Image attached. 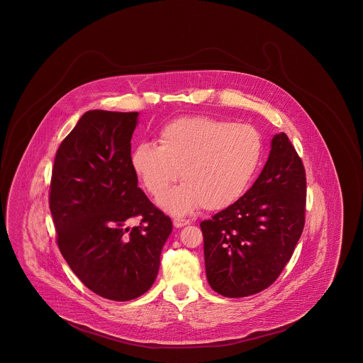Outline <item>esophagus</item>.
<instances>
[{
    "label": "esophagus",
    "mask_w": 363,
    "mask_h": 363,
    "mask_svg": "<svg viewBox=\"0 0 363 363\" xmlns=\"http://www.w3.org/2000/svg\"><path fill=\"white\" fill-rule=\"evenodd\" d=\"M189 224H190L189 220H183V218H174V220H173V225H174L176 228H182V227L189 225Z\"/></svg>",
    "instance_id": "1"
}]
</instances>
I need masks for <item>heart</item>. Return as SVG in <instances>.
I'll return each instance as SVG.
<instances>
[{
    "instance_id": "b5f03b06",
    "label": "heart",
    "mask_w": 363,
    "mask_h": 363,
    "mask_svg": "<svg viewBox=\"0 0 363 363\" xmlns=\"http://www.w3.org/2000/svg\"><path fill=\"white\" fill-rule=\"evenodd\" d=\"M264 155L261 133L250 124L210 117H183L167 124L158 146L140 143L131 153V168L142 186L162 196L160 206L186 216L201 206L225 209L247 190Z\"/></svg>"
}]
</instances>
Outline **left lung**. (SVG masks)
<instances>
[{
	"instance_id": "1",
	"label": "left lung",
	"mask_w": 363,
	"mask_h": 363,
	"mask_svg": "<svg viewBox=\"0 0 363 363\" xmlns=\"http://www.w3.org/2000/svg\"><path fill=\"white\" fill-rule=\"evenodd\" d=\"M306 173L284 133L273 135L252 187L201 223L209 286L227 298L264 291L289 261L305 227Z\"/></svg>"
}]
</instances>
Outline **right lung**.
<instances>
[{"label":"right lung","instance_id":"add662e5","mask_svg":"<svg viewBox=\"0 0 363 363\" xmlns=\"http://www.w3.org/2000/svg\"><path fill=\"white\" fill-rule=\"evenodd\" d=\"M138 112L89 111L58 147L49 205L58 248L96 295L125 302L150 289L172 221L138 187L131 138ZM143 216L141 225L126 223Z\"/></svg>","mask_w":363,"mask_h":363}]
</instances>
